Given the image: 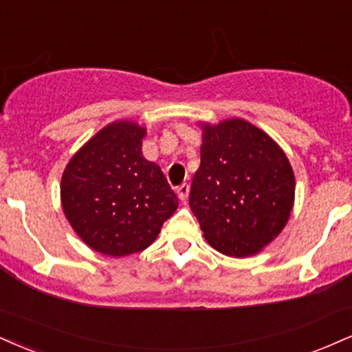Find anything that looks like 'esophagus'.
<instances>
[{
  "label": "esophagus",
  "mask_w": 352,
  "mask_h": 352,
  "mask_svg": "<svg viewBox=\"0 0 352 352\" xmlns=\"http://www.w3.org/2000/svg\"><path fill=\"white\" fill-rule=\"evenodd\" d=\"M177 193H179V198L182 201H187V198H188V193H190V187H188V184H182L180 187H177Z\"/></svg>",
  "instance_id": "obj_1"
}]
</instances>
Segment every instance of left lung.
Listing matches in <instances>:
<instances>
[{
  "label": "left lung",
  "instance_id": "obj_1",
  "mask_svg": "<svg viewBox=\"0 0 352 352\" xmlns=\"http://www.w3.org/2000/svg\"><path fill=\"white\" fill-rule=\"evenodd\" d=\"M201 164L190 208L211 248L231 257L261 252L290 218L295 175L278 144L251 122H203Z\"/></svg>",
  "mask_w": 352,
  "mask_h": 352
}]
</instances>
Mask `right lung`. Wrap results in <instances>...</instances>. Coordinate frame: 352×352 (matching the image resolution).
<instances>
[{
    "instance_id": "right-lung-1",
    "label": "right lung",
    "mask_w": 352,
    "mask_h": 352,
    "mask_svg": "<svg viewBox=\"0 0 352 352\" xmlns=\"http://www.w3.org/2000/svg\"><path fill=\"white\" fill-rule=\"evenodd\" d=\"M146 128L114 121L98 131L63 170L62 208L93 251L111 257L154 243L179 198L157 164L142 155Z\"/></svg>"
}]
</instances>
